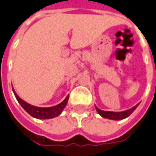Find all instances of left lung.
<instances>
[{
  "instance_id": "obj_1",
  "label": "left lung",
  "mask_w": 156,
  "mask_h": 156,
  "mask_svg": "<svg viewBox=\"0 0 156 156\" xmlns=\"http://www.w3.org/2000/svg\"><path fill=\"white\" fill-rule=\"evenodd\" d=\"M139 104L136 105L135 107L131 108L126 110V111H122V112H111V111H103L101 110L96 106V111L98 112V114H100L101 117L106 119H114V120H119V119H123L127 118L128 116H130L132 112L136 108V107Z\"/></svg>"
}]
</instances>
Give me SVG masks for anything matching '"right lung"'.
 I'll return each instance as SVG.
<instances>
[{
    "instance_id": "add662e5",
    "label": "right lung",
    "mask_w": 156,
    "mask_h": 156,
    "mask_svg": "<svg viewBox=\"0 0 156 156\" xmlns=\"http://www.w3.org/2000/svg\"><path fill=\"white\" fill-rule=\"evenodd\" d=\"M12 91L14 93L16 99L20 102V104L22 106V108L25 109L30 115H31L32 117L40 119H53L55 118V117L59 116L61 114V112L63 111V109L66 108L68 98H69V96H67L62 102H60V104L54 106V107H50V108H39V107L32 106V105L27 103L24 100H22L20 96L16 94L13 89H12Z\"/></svg>"
}]
</instances>
